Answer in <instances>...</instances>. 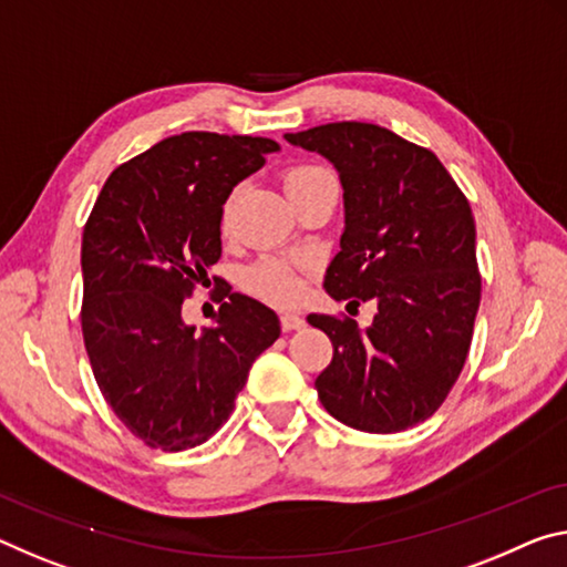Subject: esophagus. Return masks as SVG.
<instances>
[{"instance_id": "obj_1", "label": "esophagus", "mask_w": 567, "mask_h": 567, "mask_svg": "<svg viewBox=\"0 0 567 567\" xmlns=\"http://www.w3.org/2000/svg\"><path fill=\"white\" fill-rule=\"evenodd\" d=\"M280 322H282V330L285 332H292V330H302L305 328V318L298 316V312H282Z\"/></svg>"}]
</instances>
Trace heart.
<instances>
[{"instance_id":"b5f03b06","label":"heart","mask_w":567,"mask_h":567,"mask_svg":"<svg viewBox=\"0 0 567 567\" xmlns=\"http://www.w3.org/2000/svg\"><path fill=\"white\" fill-rule=\"evenodd\" d=\"M322 176H330V174L320 166H292L282 178L287 199L292 202L302 188H308L312 182H318ZM229 212H231V202L224 204V214H221L224 227L229 224ZM245 285L247 290L259 295V298L277 305L298 300V295L302 290L298 269L285 262H277V259H262V262L251 265L245 275Z\"/></svg>"}]
</instances>
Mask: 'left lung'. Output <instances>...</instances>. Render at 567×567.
<instances>
[{"mask_svg": "<svg viewBox=\"0 0 567 567\" xmlns=\"http://www.w3.org/2000/svg\"><path fill=\"white\" fill-rule=\"evenodd\" d=\"M328 158L343 186L346 227L326 272L332 300H375L373 326L308 316L332 343L318 375L322 406L368 434L426 421L460 379L482 280L470 202L431 151L373 123L285 133Z\"/></svg>", "mask_w": 567, "mask_h": 567, "instance_id": "obj_1", "label": "left lung"}]
</instances>
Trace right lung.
<instances>
[{
  "label": "right lung",
  "instance_id": "right-lung-1",
  "mask_svg": "<svg viewBox=\"0 0 567 567\" xmlns=\"http://www.w3.org/2000/svg\"><path fill=\"white\" fill-rule=\"evenodd\" d=\"M280 151L275 141L188 131L118 166L83 231V338L93 375L131 434L164 452L209 439L235 409L280 320L229 292L212 326L184 298L221 257L231 188Z\"/></svg>",
  "mask_w": 567,
  "mask_h": 567
}]
</instances>
